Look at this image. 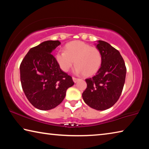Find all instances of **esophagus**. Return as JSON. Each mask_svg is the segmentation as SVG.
Listing matches in <instances>:
<instances>
[{
	"label": "esophagus",
	"instance_id": "1",
	"mask_svg": "<svg viewBox=\"0 0 149 149\" xmlns=\"http://www.w3.org/2000/svg\"><path fill=\"white\" fill-rule=\"evenodd\" d=\"M72 79H73V81H74L75 83H76V82L79 79V78H76V77H73Z\"/></svg>",
	"mask_w": 149,
	"mask_h": 149
}]
</instances>
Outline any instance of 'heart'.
Returning <instances> with one entry per match:
<instances>
[{
    "mask_svg": "<svg viewBox=\"0 0 149 149\" xmlns=\"http://www.w3.org/2000/svg\"><path fill=\"white\" fill-rule=\"evenodd\" d=\"M56 59L64 72H68L75 62V72L82 73L86 77L91 76L97 72L102 61V54L97 48L80 41L68 43L65 51L56 54Z\"/></svg>",
    "mask_w": 149,
    "mask_h": 149,
    "instance_id": "heart-1",
    "label": "heart"
}]
</instances>
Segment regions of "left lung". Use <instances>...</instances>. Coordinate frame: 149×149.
<instances>
[{
  "label": "left lung",
  "mask_w": 149,
  "mask_h": 149,
  "mask_svg": "<svg viewBox=\"0 0 149 149\" xmlns=\"http://www.w3.org/2000/svg\"><path fill=\"white\" fill-rule=\"evenodd\" d=\"M96 47L102 54V64L95 76L85 79L87 85L82 97L91 108L104 110L119 99L127 69L120 52L107 42L99 41Z\"/></svg>",
  "instance_id": "1"
}]
</instances>
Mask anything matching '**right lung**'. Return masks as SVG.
Returning <instances> with one entry per match:
<instances>
[{
  "instance_id": "add662e5",
  "label": "right lung",
  "mask_w": 149,
  "mask_h": 149,
  "mask_svg": "<svg viewBox=\"0 0 149 149\" xmlns=\"http://www.w3.org/2000/svg\"><path fill=\"white\" fill-rule=\"evenodd\" d=\"M59 41H47L31 48L19 66L22 89L29 102L41 110L52 109L64 100L72 77L62 71L52 51Z\"/></svg>"
}]
</instances>
